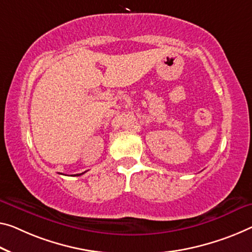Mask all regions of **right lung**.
Returning <instances> with one entry per match:
<instances>
[{"instance_id":"obj_1","label":"right lung","mask_w":252,"mask_h":252,"mask_svg":"<svg viewBox=\"0 0 252 252\" xmlns=\"http://www.w3.org/2000/svg\"><path fill=\"white\" fill-rule=\"evenodd\" d=\"M84 172H86V171H84ZM84 172H82V173H77V175H74V176H81V175H83Z\"/></svg>"}]
</instances>
